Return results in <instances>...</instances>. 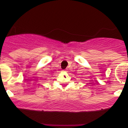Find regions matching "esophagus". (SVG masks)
I'll return each mask as SVG.
<instances>
[{
    "instance_id": "1",
    "label": "esophagus",
    "mask_w": 128,
    "mask_h": 128,
    "mask_svg": "<svg viewBox=\"0 0 128 128\" xmlns=\"http://www.w3.org/2000/svg\"><path fill=\"white\" fill-rule=\"evenodd\" d=\"M64 71H66V70H64Z\"/></svg>"
}]
</instances>
